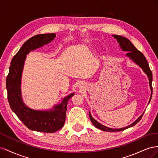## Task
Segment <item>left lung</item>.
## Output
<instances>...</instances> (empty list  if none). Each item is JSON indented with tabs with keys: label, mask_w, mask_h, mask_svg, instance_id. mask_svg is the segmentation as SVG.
I'll list each match as a JSON object with an SVG mask.
<instances>
[{
	"label": "left lung",
	"mask_w": 158,
	"mask_h": 158,
	"mask_svg": "<svg viewBox=\"0 0 158 158\" xmlns=\"http://www.w3.org/2000/svg\"><path fill=\"white\" fill-rule=\"evenodd\" d=\"M113 36L117 40V41L118 42V44H119V45L121 46V49H123V51H127V55L128 57H130V58L132 60L135 61L137 64L139 65L140 67L143 69V70L145 72V73L147 74L148 78H149L150 86V89L152 90L151 97H150V102L151 98H152V90H153L152 85V71H151V70L149 67V64H148V61L146 59V57L140 51H138L135 47V45H134L128 39H127L126 37L121 36V35H113ZM150 102H149V103H150ZM144 113H143L142 115L139 118H138L135 122H134L132 124H131V125H129V126H128L127 127H125V128H118V129H114V128H108L106 126L102 125V124L99 123L97 121L95 120V119L92 117V115H91L90 113H89V115L90 120H91V121H92V123H93V125L96 128L100 129V130H102L103 131H107V132H118V131H124L127 128H130V127H131L134 125H136V124L140 121V120L141 119V118L142 117Z\"/></svg>",
	"instance_id": "8db88e82"
}]
</instances>
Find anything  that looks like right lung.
Here are the masks:
<instances>
[{
  "label": "right lung",
  "instance_id": "1",
  "mask_svg": "<svg viewBox=\"0 0 158 158\" xmlns=\"http://www.w3.org/2000/svg\"><path fill=\"white\" fill-rule=\"evenodd\" d=\"M55 36V33H45L36 35L27 40L12 58L6 77L7 97L10 108L23 125L31 131L52 133L60 129L64 125L69 99L74 94L65 98L61 103L55 106L54 110L47 111L31 109L22 102L20 81L26 55L30 51L49 44Z\"/></svg>",
  "mask_w": 158,
  "mask_h": 158
}]
</instances>
